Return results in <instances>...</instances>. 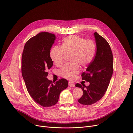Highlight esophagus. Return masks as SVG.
Returning a JSON list of instances; mask_svg holds the SVG:
<instances>
[{"label":"esophagus","mask_w":133,"mask_h":133,"mask_svg":"<svg viewBox=\"0 0 133 133\" xmlns=\"http://www.w3.org/2000/svg\"><path fill=\"white\" fill-rule=\"evenodd\" d=\"M69 86L70 87H75V84L74 83L72 82V81H69Z\"/></svg>","instance_id":"34e87169"}]
</instances>
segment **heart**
<instances>
[{
  "label": "heart",
  "instance_id": "1",
  "mask_svg": "<svg viewBox=\"0 0 133 133\" xmlns=\"http://www.w3.org/2000/svg\"><path fill=\"white\" fill-rule=\"evenodd\" d=\"M96 52V45L92 40L78 36H70L63 40L62 46L54 47L50 52V56L57 66L63 64L65 55L71 54V61L73 63L65 64L58 71L59 75L69 80L74 79L79 74L80 66L85 68L92 62Z\"/></svg>",
  "mask_w": 133,
  "mask_h": 133
}]
</instances>
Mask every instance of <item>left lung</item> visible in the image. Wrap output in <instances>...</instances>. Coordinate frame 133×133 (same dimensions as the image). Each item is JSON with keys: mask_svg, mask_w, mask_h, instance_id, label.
Returning a JSON list of instances; mask_svg holds the SVG:
<instances>
[{"mask_svg": "<svg viewBox=\"0 0 133 133\" xmlns=\"http://www.w3.org/2000/svg\"><path fill=\"white\" fill-rule=\"evenodd\" d=\"M96 45L95 56L81 75L82 79L90 83L88 86L80 84L76 87L82 89L83 95L79 99L81 104L89 105L104 96L113 74V55L107 41L96 32L94 33Z\"/></svg>", "mask_w": 133, "mask_h": 133, "instance_id": "1", "label": "left lung"}]
</instances>
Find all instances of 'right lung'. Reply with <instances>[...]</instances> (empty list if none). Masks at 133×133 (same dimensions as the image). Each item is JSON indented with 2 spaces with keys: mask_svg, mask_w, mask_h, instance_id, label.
<instances>
[{
  "mask_svg": "<svg viewBox=\"0 0 133 133\" xmlns=\"http://www.w3.org/2000/svg\"><path fill=\"white\" fill-rule=\"evenodd\" d=\"M55 39V35L47 32L37 34L27 41L22 56V74L27 90L43 107L56 104L61 91L68 86L65 79L53 84L47 78V71L53 66L50 50Z\"/></svg>",
  "mask_w": 133,
  "mask_h": 133,
  "instance_id": "obj_1",
  "label": "right lung"
}]
</instances>
